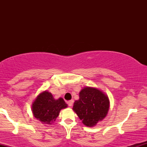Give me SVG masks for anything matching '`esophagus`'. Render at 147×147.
Segmentation results:
<instances>
[{"label":"esophagus","instance_id":"1","mask_svg":"<svg viewBox=\"0 0 147 147\" xmlns=\"http://www.w3.org/2000/svg\"><path fill=\"white\" fill-rule=\"evenodd\" d=\"M73 102H74V101H73V100H70V101H69V102H68V106H70V107H71V106H72V104H73Z\"/></svg>","mask_w":147,"mask_h":147}]
</instances>
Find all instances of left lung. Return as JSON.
Wrapping results in <instances>:
<instances>
[{
	"label": "left lung",
	"mask_w": 147,
	"mask_h": 147,
	"mask_svg": "<svg viewBox=\"0 0 147 147\" xmlns=\"http://www.w3.org/2000/svg\"><path fill=\"white\" fill-rule=\"evenodd\" d=\"M110 101L103 91L94 87H84L79 92V99L72 110L85 126L93 127L102 121L109 112Z\"/></svg>",
	"instance_id": "1"
}]
</instances>
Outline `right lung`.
Returning <instances> with one entry per match:
<instances>
[{
	"label": "right lung",
	"instance_id": "add662e5",
	"mask_svg": "<svg viewBox=\"0 0 147 147\" xmlns=\"http://www.w3.org/2000/svg\"><path fill=\"white\" fill-rule=\"evenodd\" d=\"M68 107L62 97L55 99L51 92L44 90L39 93L32 105V114L36 119L44 124L55 122L61 110Z\"/></svg>",
	"mask_w": 147,
	"mask_h": 147
}]
</instances>
